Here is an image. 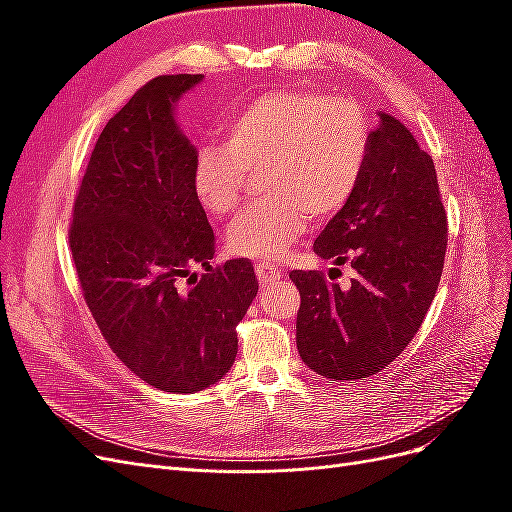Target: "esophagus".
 Listing matches in <instances>:
<instances>
[{"label": "esophagus", "mask_w": 512, "mask_h": 512, "mask_svg": "<svg viewBox=\"0 0 512 512\" xmlns=\"http://www.w3.org/2000/svg\"><path fill=\"white\" fill-rule=\"evenodd\" d=\"M256 275H258V282L265 286L269 282L280 280V277L284 275V271L277 269L275 265H271V262H260V265H256Z\"/></svg>", "instance_id": "1"}]
</instances>
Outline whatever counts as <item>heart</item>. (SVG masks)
Segmentation results:
<instances>
[{
    "label": "heart",
    "instance_id": "1",
    "mask_svg": "<svg viewBox=\"0 0 512 512\" xmlns=\"http://www.w3.org/2000/svg\"><path fill=\"white\" fill-rule=\"evenodd\" d=\"M371 147V123L348 98L320 91H267L232 113L224 143L194 153L192 188L215 215L235 213L252 170L269 198L247 209L228 230V252L239 258L275 260L299 241L309 215L329 220L359 190Z\"/></svg>",
    "mask_w": 512,
    "mask_h": 512
}]
</instances>
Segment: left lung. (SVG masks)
<instances>
[{
	"mask_svg": "<svg viewBox=\"0 0 512 512\" xmlns=\"http://www.w3.org/2000/svg\"><path fill=\"white\" fill-rule=\"evenodd\" d=\"M446 241L431 156L404 123L380 111L359 190L314 241L320 258L350 262V288L320 271H290L301 294L303 363L333 380L369 378L393 363L436 297Z\"/></svg>",
	"mask_w": 512,
	"mask_h": 512,
	"instance_id": "obj_1",
	"label": "left lung"
}]
</instances>
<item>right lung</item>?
I'll list each match as a JSON object with an SVG mask.
<instances>
[{
	"instance_id": "1",
	"label": "right lung",
	"mask_w": 512,
	"mask_h": 512,
	"mask_svg": "<svg viewBox=\"0 0 512 512\" xmlns=\"http://www.w3.org/2000/svg\"><path fill=\"white\" fill-rule=\"evenodd\" d=\"M203 74H162L108 119L76 192L70 250L102 337L166 393H196L235 363L258 292L250 260L211 267L215 235L192 188L194 145L177 100ZM194 266H205L196 276Z\"/></svg>"
}]
</instances>
